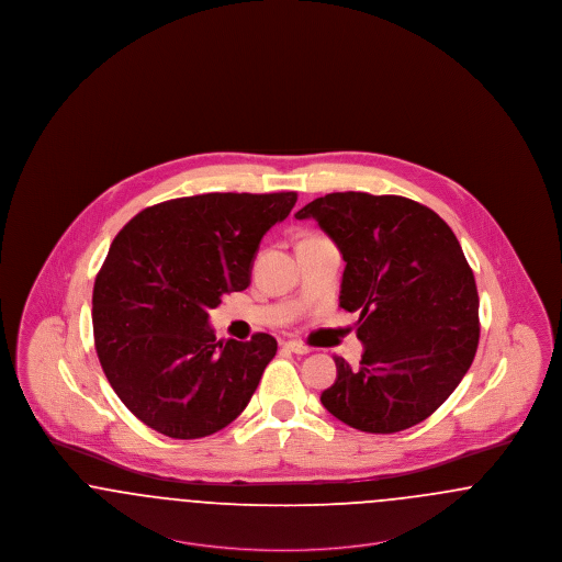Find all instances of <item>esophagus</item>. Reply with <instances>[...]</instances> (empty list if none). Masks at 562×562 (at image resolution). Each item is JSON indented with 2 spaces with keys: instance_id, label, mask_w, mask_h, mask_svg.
I'll return each instance as SVG.
<instances>
[{
  "instance_id": "esophagus-1",
  "label": "esophagus",
  "mask_w": 562,
  "mask_h": 562,
  "mask_svg": "<svg viewBox=\"0 0 562 562\" xmlns=\"http://www.w3.org/2000/svg\"><path fill=\"white\" fill-rule=\"evenodd\" d=\"M282 346L289 349V351H293V353H301V356H303V353H310V351H312V349L307 348L305 344H301V341H284Z\"/></svg>"
}]
</instances>
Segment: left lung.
<instances>
[{
	"mask_svg": "<svg viewBox=\"0 0 562 562\" xmlns=\"http://www.w3.org/2000/svg\"><path fill=\"white\" fill-rule=\"evenodd\" d=\"M296 218H314L346 269L339 305L358 312V367L335 356L337 379L324 408L349 428H413L453 394L481 337L479 291L453 229L402 195L339 191Z\"/></svg>",
	"mask_w": 562,
	"mask_h": 562,
	"instance_id": "obj_1",
	"label": "left lung"
}]
</instances>
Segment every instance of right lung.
<instances>
[{
  "instance_id": "add662e5",
  "label": "right lung",
  "mask_w": 562,
  "mask_h": 562,
  "mask_svg": "<svg viewBox=\"0 0 562 562\" xmlns=\"http://www.w3.org/2000/svg\"><path fill=\"white\" fill-rule=\"evenodd\" d=\"M296 202L280 193H202L131 218L94 280V348L113 392L145 426L204 438L252 398L278 344L216 341L209 310L244 291L261 238Z\"/></svg>"
}]
</instances>
